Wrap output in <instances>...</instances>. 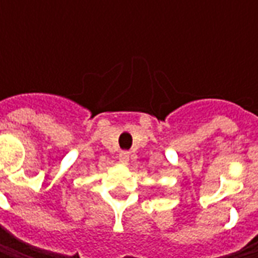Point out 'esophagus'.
<instances>
[{"instance_id":"1","label":"esophagus","mask_w":258,"mask_h":258,"mask_svg":"<svg viewBox=\"0 0 258 258\" xmlns=\"http://www.w3.org/2000/svg\"><path fill=\"white\" fill-rule=\"evenodd\" d=\"M119 159H120V162L126 164V162L129 161V152H127V151H122L120 155H119Z\"/></svg>"}]
</instances>
